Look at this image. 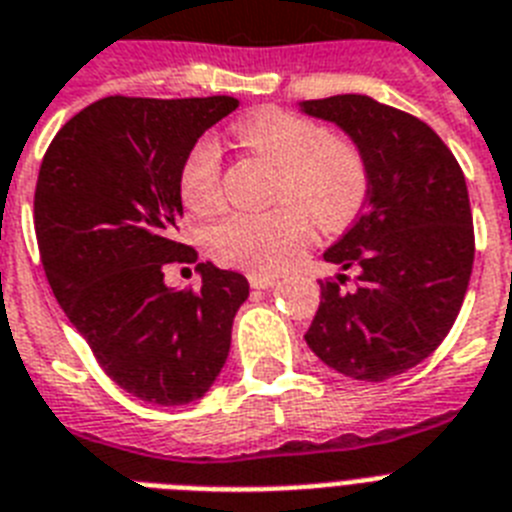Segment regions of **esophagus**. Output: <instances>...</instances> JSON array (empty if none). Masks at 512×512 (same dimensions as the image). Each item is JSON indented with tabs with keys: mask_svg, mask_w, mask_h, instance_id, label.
Segmentation results:
<instances>
[{
	"mask_svg": "<svg viewBox=\"0 0 512 512\" xmlns=\"http://www.w3.org/2000/svg\"><path fill=\"white\" fill-rule=\"evenodd\" d=\"M248 282H251L253 290H269V287L277 285V277H274V274L253 272V274H248Z\"/></svg>",
	"mask_w": 512,
	"mask_h": 512,
	"instance_id": "obj_1",
	"label": "esophagus"
}]
</instances>
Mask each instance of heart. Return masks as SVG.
Listing matches in <instances>:
<instances>
[{"label": "heart", "mask_w": 512, "mask_h": 512, "mask_svg": "<svg viewBox=\"0 0 512 512\" xmlns=\"http://www.w3.org/2000/svg\"><path fill=\"white\" fill-rule=\"evenodd\" d=\"M238 141L277 167L269 211H230L206 230L217 261L272 274L293 264L311 218L327 230L348 225L369 193V162L353 138L327 133L322 122L266 107L235 125ZM185 209L211 214L222 201V159L211 138H198L177 175Z\"/></svg>", "instance_id": "b5f03b06"}]
</instances>
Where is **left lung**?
I'll use <instances>...</instances> for the list:
<instances>
[{"mask_svg": "<svg viewBox=\"0 0 512 512\" xmlns=\"http://www.w3.org/2000/svg\"><path fill=\"white\" fill-rule=\"evenodd\" d=\"M369 162V206L324 251L342 274L322 285L306 332L329 369L382 382L429 358L455 324L474 266V219L458 159L426 122L371 96L301 101ZM345 271L357 287L345 291Z\"/></svg>", "mask_w": 512, "mask_h": 512, "instance_id": "1", "label": "left lung"}]
</instances>
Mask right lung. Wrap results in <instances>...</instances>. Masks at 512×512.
<instances>
[{
	"mask_svg": "<svg viewBox=\"0 0 512 512\" xmlns=\"http://www.w3.org/2000/svg\"><path fill=\"white\" fill-rule=\"evenodd\" d=\"M238 109L232 96H107L62 125L44 154L33 225L54 298L125 392L154 405L204 398L230 353L248 280L211 261L198 290L164 285L198 253L177 240L180 164Z\"/></svg>",
	"mask_w": 512,
	"mask_h": 512,
	"instance_id": "right-lung-1",
	"label": "right lung"
}]
</instances>
